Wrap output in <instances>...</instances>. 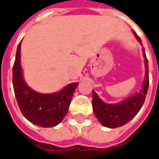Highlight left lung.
<instances>
[{
    "instance_id": "1",
    "label": "left lung",
    "mask_w": 159,
    "mask_h": 159,
    "mask_svg": "<svg viewBox=\"0 0 159 159\" xmlns=\"http://www.w3.org/2000/svg\"><path fill=\"white\" fill-rule=\"evenodd\" d=\"M134 34L139 41V43H142L141 39L139 35L135 32ZM143 54L144 57L146 72H145V78L143 82V88L139 92L136 93L130 98L125 99V101L119 103L109 104L102 102L98 96V94L92 90V107H93L94 114L103 126L109 128H117L125 125L139 113L140 109L143 106L149 88L148 60L143 48Z\"/></svg>"
}]
</instances>
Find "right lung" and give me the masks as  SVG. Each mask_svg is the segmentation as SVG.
Listing matches in <instances>:
<instances>
[{"label":"right lung","instance_id":"obj_1","mask_svg":"<svg viewBox=\"0 0 159 159\" xmlns=\"http://www.w3.org/2000/svg\"><path fill=\"white\" fill-rule=\"evenodd\" d=\"M78 83L67 85L57 93L41 94L30 89L23 79L20 67V43L13 66V86L22 115L34 125L54 127L65 117Z\"/></svg>","mask_w":159,"mask_h":159}]
</instances>
